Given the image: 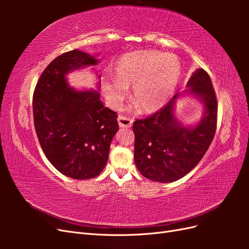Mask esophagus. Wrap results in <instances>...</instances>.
Returning a JSON list of instances; mask_svg holds the SVG:
<instances>
[{"label": "esophagus", "mask_w": 249, "mask_h": 249, "mask_svg": "<svg viewBox=\"0 0 249 249\" xmlns=\"http://www.w3.org/2000/svg\"><path fill=\"white\" fill-rule=\"evenodd\" d=\"M117 120L120 127H131L133 124V119L127 118L125 116H119Z\"/></svg>", "instance_id": "obj_1"}]
</instances>
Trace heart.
Wrapping results in <instances>:
<instances>
[{"label":"heart","instance_id":"obj_1","mask_svg":"<svg viewBox=\"0 0 249 249\" xmlns=\"http://www.w3.org/2000/svg\"><path fill=\"white\" fill-rule=\"evenodd\" d=\"M183 67L173 54L160 51H135L123 55L113 67V78L103 80L105 97L118 108L132 86L131 99L144 113L159 111L166 105L182 79Z\"/></svg>","mask_w":249,"mask_h":249}]
</instances>
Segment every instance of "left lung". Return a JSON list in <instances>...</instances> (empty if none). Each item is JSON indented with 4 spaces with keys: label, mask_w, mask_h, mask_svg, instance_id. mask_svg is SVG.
Wrapping results in <instances>:
<instances>
[{
    "label": "left lung",
    "mask_w": 249,
    "mask_h": 249,
    "mask_svg": "<svg viewBox=\"0 0 249 249\" xmlns=\"http://www.w3.org/2000/svg\"><path fill=\"white\" fill-rule=\"evenodd\" d=\"M193 96L204 107L198 122L185 126L175 115L176 102ZM217 124V100L209 74L195 71L187 88L177 93L160 111L133 124L134 160L143 177L154 182L171 183L189 173L205 156Z\"/></svg>",
    "instance_id": "obj_1"
}]
</instances>
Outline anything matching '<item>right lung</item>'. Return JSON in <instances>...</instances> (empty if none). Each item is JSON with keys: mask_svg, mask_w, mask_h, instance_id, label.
Returning a JSON list of instances; mask_svg holds the SVG:
<instances>
[{"mask_svg": "<svg viewBox=\"0 0 249 249\" xmlns=\"http://www.w3.org/2000/svg\"><path fill=\"white\" fill-rule=\"evenodd\" d=\"M99 62L77 49L64 53L47 66L33 95L34 125L43 153L58 171L74 179L100 175L118 131L116 113L100 100V81L97 90H80L67 80L69 73Z\"/></svg>", "mask_w": 249, "mask_h": 249, "instance_id": "1", "label": "right lung"}]
</instances>
